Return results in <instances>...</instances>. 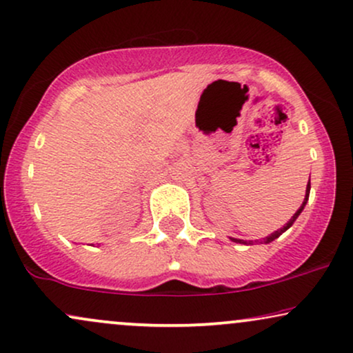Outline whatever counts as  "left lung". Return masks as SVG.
Returning <instances> with one entry per match:
<instances>
[{
  "mask_svg": "<svg viewBox=\"0 0 353 353\" xmlns=\"http://www.w3.org/2000/svg\"><path fill=\"white\" fill-rule=\"evenodd\" d=\"M309 192H311V184H309V182H307V189H305V199H304V202H303V205H301L299 207V210L298 212H296V214L294 215H292V217H291V220H290V222H288L286 225H284V227L283 228H279V230H276L274 233H271V235L270 236H266V239H263L261 241H263V243H270V241H273L274 239H278V236L279 235H281V233L283 232H286L288 230V228H290L291 227V225L292 223H294V220L296 219H298L299 217V214H301V212H303V209H304V205H305V202H307V199H309ZM233 241H235V243H245V245H252L253 243V241H243V240H239V239H232Z\"/></svg>",
  "mask_w": 353,
  "mask_h": 353,
  "instance_id": "1",
  "label": "left lung"
}]
</instances>
